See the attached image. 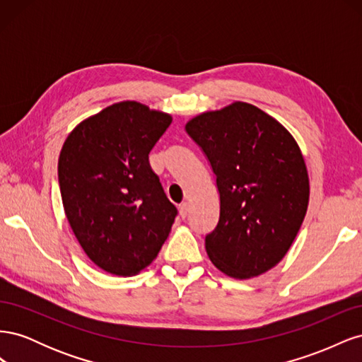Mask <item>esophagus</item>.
<instances>
[{"instance_id": "1", "label": "esophagus", "mask_w": 362, "mask_h": 362, "mask_svg": "<svg viewBox=\"0 0 362 362\" xmlns=\"http://www.w3.org/2000/svg\"><path fill=\"white\" fill-rule=\"evenodd\" d=\"M187 214H189V204L184 202L180 205V216H181V218H185L187 217Z\"/></svg>"}]
</instances>
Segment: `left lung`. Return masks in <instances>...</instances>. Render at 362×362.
Here are the masks:
<instances>
[{
    "instance_id": "8db88e82",
    "label": "left lung",
    "mask_w": 362,
    "mask_h": 362,
    "mask_svg": "<svg viewBox=\"0 0 362 362\" xmlns=\"http://www.w3.org/2000/svg\"><path fill=\"white\" fill-rule=\"evenodd\" d=\"M216 177L218 222L206 254L225 275H261L287 254L303 222L310 180L296 140L258 107L234 103L185 125Z\"/></svg>"
}]
</instances>
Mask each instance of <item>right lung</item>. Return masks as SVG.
<instances>
[{"instance_id": "1", "label": "right lung", "mask_w": 362, "mask_h": 362, "mask_svg": "<svg viewBox=\"0 0 362 362\" xmlns=\"http://www.w3.org/2000/svg\"><path fill=\"white\" fill-rule=\"evenodd\" d=\"M170 124L166 113L124 101L83 120L62 148L64 213L86 255L113 275L149 266L178 214L149 166Z\"/></svg>"}]
</instances>
